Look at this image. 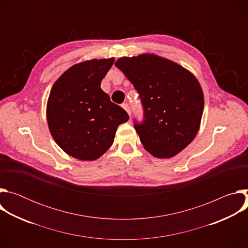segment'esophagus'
I'll use <instances>...</instances> for the list:
<instances>
[{
	"label": "esophagus",
	"instance_id": "esophagus-1",
	"mask_svg": "<svg viewBox=\"0 0 248 248\" xmlns=\"http://www.w3.org/2000/svg\"><path fill=\"white\" fill-rule=\"evenodd\" d=\"M122 107L126 111V113H127V114H128V116L130 117V116H131V110H130V108H129V106H128L127 104H125V103H124V104H123V105H122Z\"/></svg>",
	"mask_w": 248,
	"mask_h": 248
}]
</instances>
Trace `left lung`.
<instances>
[{
	"label": "left lung",
	"mask_w": 248,
	"mask_h": 248,
	"mask_svg": "<svg viewBox=\"0 0 248 248\" xmlns=\"http://www.w3.org/2000/svg\"><path fill=\"white\" fill-rule=\"evenodd\" d=\"M115 65L137 90L143 122L134 121L141 143L154 157L167 159L196 136L204 108L196 78L179 63L153 54L120 58Z\"/></svg>",
	"instance_id": "1"
}]
</instances>
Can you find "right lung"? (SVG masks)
I'll list each match as a JSON object with an SVG mask.
<instances>
[{"label":"right lung","mask_w":248,"mask_h":248,"mask_svg":"<svg viewBox=\"0 0 248 248\" xmlns=\"http://www.w3.org/2000/svg\"><path fill=\"white\" fill-rule=\"evenodd\" d=\"M114 58L85 61L70 66L54 83L47 103V122L57 144L82 161L101 157L113 144L127 113L111 102L101 81Z\"/></svg>","instance_id":"obj_1"}]
</instances>
